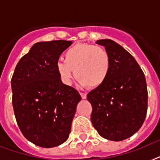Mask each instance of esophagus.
I'll list each match as a JSON object with an SVG mask.
<instances>
[{
  "label": "esophagus",
  "instance_id": "obj_1",
  "mask_svg": "<svg viewBox=\"0 0 160 160\" xmlns=\"http://www.w3.org/2000/svg\"><path fill=\"white\" fill-rule=\"evenodd\" d=\"M80 95H81L82 98V99L87 98V94H86V93H83V92H80Z\"/></svg>",
  "mask_w": 160,
  "mask_h": 160
}]
</instances>
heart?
I'll use <instances>...</instances> for the list:
<instances>
[{
  "instance_id": "obj_1",
  "label": "heart",
  "mask_w": 160,
  "mask_h": 160,
  "mask_svg": "<svg viewBox=\"0 0 160 160\" xmlns=\"http://www.w3.org/2000/svg\"><path fill=\"white\" fill-rule=\"evenodd\" d=\"M111 59L105 49L88 43H78L64 52V61L56 63V70L62 82H71L73 75L81 86L96 88L109 77Z\"/></svg>"
}]
</instances>
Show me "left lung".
I'll return each instance as SVG.
<instances>
[{
    "mask_svg": "<svg viewBox=\"0 0 160 160\" xmlns=\"http://www.w3.org/2000/svg\"><path fill=\"white\" fill-rule=\"evenodd\" d=\"M111 59L109 77L88 94L92 104L91 119L102 137L119 142L141 128L147 112L146 77L132 55L110 39L96 41Z\"/></svg>",
    "mask_w": 160,
    "mask_h": 160,
    "instance_id": "8db88e82",
    "label": "left lung"
}]
</instances>
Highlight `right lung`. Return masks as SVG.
Returning <instances> with one entry per match:
<instances>
[{
	"instance_id": "right-lung-1",
	"label": "right lung",
	"mask_w": 160,
	"mask_h": 160,
	"mask_svg": "<svg viewBox=\"0 0 160 160\" xmlns=\"http://www.w3.org/2000/svg\"><path fill=\"white\" fill-rule=\"evenodd\" d=\"M57 40L34 44L17 64L11 78L18 126L36 146L51 148L67 141L81 96L56 70L59 55L72 45Z\"/></svg>"
}]
</instances>
